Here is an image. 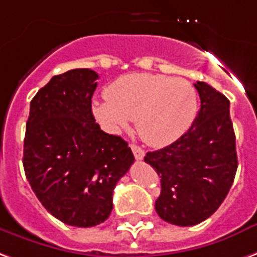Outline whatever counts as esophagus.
<instances>
[{"instance_id":"34e87169","label":"esophagus","mask_w":257,"mask_h":257,"mask_svg":"<svg viewBox=\"0 0 257 257\" xmlns=\"http://www.w3.org/2000/svg\"><path fill=\"white\" fill-rule=\"evenodd\" d=\"M131 148H132V153H134L135 158L138 159V161H142L144 158V150L143 148H140L139 146H136V144H131Z\"/></svg>"}]
</instances>
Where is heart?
I'll return each instance as SVG.
<instances>
[{
    "mask_svg": "<svg viewBox=\"0 0 257 257\" xmlns=\"http://www.w3.org/2000/svg\"><path fill=\"white\" fill-rule=\"evenodd\" d=\"M199 98L185 79L157 73H128L106 88V99L95 100L92 111L111 134L126 129L136 118V128L146 143L163 147L174 143L191 128Z\"/></svg>",
    "mask_w": 257,
    "mask_h": 257,
    "instance_id": "heart-1",
    "label": "heart"
}]
</instances>
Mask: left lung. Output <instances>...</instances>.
Masks as SVG:
<instances>
[{"mask_svg": "<svg viewBox=\"0 0 257 257\" xmlns=\"http://www.w3.org/2000/svg\"><path fill=\"white\" fill-rule=\"evenodd\" d=\"M195 88L201 104L191 128L170 146L144 157L161 177L158 215L177 226L210 218L227 196L238 166L229 99L203 81Z\"/></svg>", "mask_w": 257, "mask_h": 257, "instance_id": "obj_1", "label": "left lung"}]
</instances>
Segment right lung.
Masks as SVG:
<instances>
[{
	"label": "right lung",
	"mask_w": 257,
	"mask_h": 257,
	"mask_svg": "<svg viewBox=\"0 0 257 257\" xmlns=\"http://www.w3.org/2000/svg\"><path fill=\"white\" fill-rule=\"evenodd\" d=\"M99 76L72 69L51 77L30 104L23 166L42 206L69 226L92 227L113 210V191L135 157L119 136L95 122Z\"/></svg>",
	"instance_id": "add662e5"
}]
</instances>
